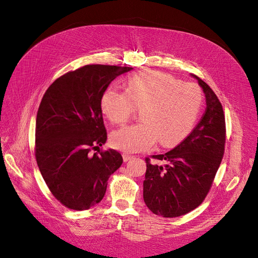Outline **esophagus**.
Returning a JSON list of instances; mask_svg holds the SVG:
<instances>
[{
	"instance_id": "esophagus-1",
	"label": "esophagus",
	"mask_w": 258,
	"mask_h": 258,
	"mask_svg": "<svg viewBox=\"0 0 258 258\" xmlns=\"http://www.w3.org/2000/svg\"><path fill=\"white\" fill-rule=\"evenodd\" d=\"M131 158H134V156L128 155V154H122V159H123V161H128V160H130Z\"/></svg>"
}]
</instances>
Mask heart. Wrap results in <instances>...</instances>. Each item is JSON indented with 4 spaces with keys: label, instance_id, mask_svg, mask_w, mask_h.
<instances>
[{
    "label": "heart",
    "instance_id": "1",
    "mask_svg": "<svg viewBox=\"0 0 258 258\" xmlns=\"http://www.w3.org/2000/svg\"><path fill=\"white\" fill-rule=\"evenodd\" d=\"M202 104L194 83H181L165 73L144 71L131 75L124 91L110 87L101 98V111L112 123H126L140 110V122L112 136V144L124 153L150 151L159 141L169 147L189 134Z\"/></svg>",
    "mask_w": 258,
    "mask_h": 258
}]
</instances>
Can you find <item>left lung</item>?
<instances>
[{
  "label": "left lung",
  "mask_w": 258,
  "mask_h": 258,
  "mask_svg": "<svg viewBox=\"0 0 258 258\" xmlns=\"http://www.w3.org/2000/svg\"><path fill=\"white\" fill-rule=\"evenodd\" d=\"M192 76L206 95L204 116L190 135L173 150L153 155L155 161L145 158L144 202L154 214L162 217L181 216L199 207L211 189L224 156L223 106L209 85Z\"/></svg>",
  "instance_id": "1"
}]
</instances>
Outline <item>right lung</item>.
Returning <instances> with one entry per match:
<instances>
[{
  "label": "right lung",
  "mask_w": 258,
  "mask_h": 258,
  "mask_svg": "<svg viewBox=\"0 0 258 258\" xmlns=\"http://www.w3.org/2000/svg\"><path fill=\"white\" fill-rule=\"evenodd\" d=\"M131 69L85 66L60 76L43 96L35 158L46 185L66 208L83 211L99 204L108 177L121 166L118 152L100 150L107 138L101 98L112 81Z\"/></svg>",
  "instance_id": "add662e5"
}]
</instances>
